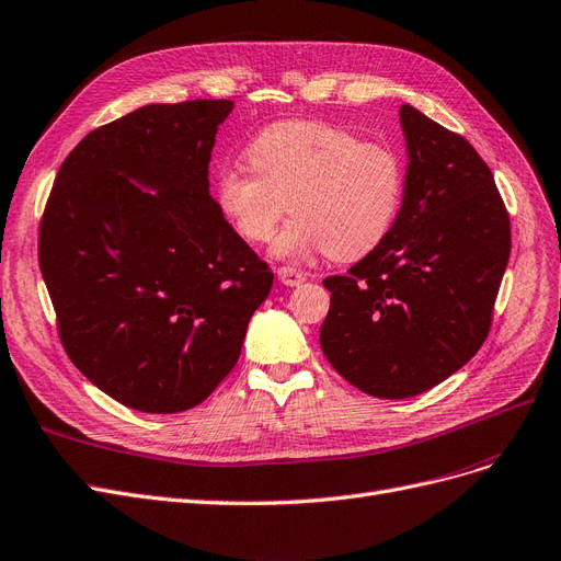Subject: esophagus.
I'll list each match as a JSON object with an SVG mask.
<instances>
[{
  "instance_id": "34e87169",
  "label": "esophagus",
  "mask_w": 561,
  "mask_h": 561,
  "mask_svg": "<svg viewBox=\"0 0 561 561\" xmlns=\"http://www.w3.org/2000/svg\"><path fill=\"white\" fill-rule=\"evenodd\" d=\"M277 277H279L282 284H286V286H298V284H302V282L307 279V275L302 273V270L291 267V265H282V267L277 270Z\"/></svg>"
}]
</instances>
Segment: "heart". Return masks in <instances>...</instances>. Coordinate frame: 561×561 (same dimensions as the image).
Wrapping results in <instances>:
<instances>
[{
	"label": "heart",
	"mask_w": 561,
	"mask_h": 561,
	"mask_svg": "<svg viewBox=\"0 0 561 561\" xmlns=\"http://www.w3.org/2000/svg\"><path fill=\"white\" fill-rule=\"evenodd\" d=\"M251 170L216 174L214 195L242 240L265 244L288 211L296 214L275 242L282 259L327 251L358 261L385 242L401 211L405 170L387 144L319 121L267 125L247 147Z\"/></svg>",
	"instance_id": "1"
}]
</instances>
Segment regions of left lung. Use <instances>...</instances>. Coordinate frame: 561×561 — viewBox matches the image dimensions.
<instances>
[{"mask_svg":"<svg viewBox=\"0 0 561 561\" xmlns=\"http://www.w3.org/2000/svg\"><path fill=\"white\" fill-rule=\"evenodd\" d=\"M405 195L385 242L323 279L319 342L350 385L410 399L471 360L492 327L511 256V219L494 174L461 135L401 106Z\"/></svg>","mask_w":561,"mask_h":561,"instance_id":"left-lung-1","label":"left lung"}]
</instances>
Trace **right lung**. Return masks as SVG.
I'll use <instances>...</instances> for the list:
<instances>
[{
	"instance_id": "obj_1",
	"label": "right lung",
	"mask_w": 561,
	"mask_h": 561,
	"mask_svg": "<svg viewBox=\"0 0 561 561\" xmlns=\"http://www.w3.org/2000/svg\"><path fill=\"white\" fill-rule=\"evenodd\" d=\"M230 112V100H188L100 125L46 201L39 267L60 342L125 408L201 405L238 364L273 288V270L209 195L214 137Z\"/></svg>"
}]
</instances>
